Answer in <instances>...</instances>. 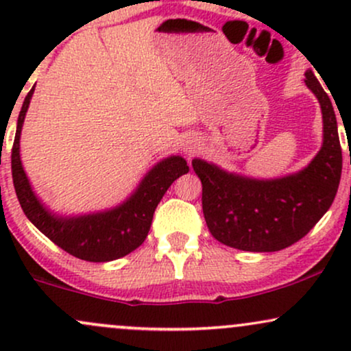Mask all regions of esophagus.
Returning <instances> with one entry per match:
<instances>
[{
    "label": "esophagus",
    "instance_id": "34e87169",
    "mask_svg": "<svg viewBox=\"0 0 351 351\" xmlns=\"http://www.w3.org/2000/svg\"><path fill=\"white\" fill-rule=\"evenodd\" d=\"M195 150H196V145H193V143H186V145H184V152H186L188 155H191V153H195Z\"/></svg>",
    "mask_w": 351,
    "mask_h": 351
}]
</instances>
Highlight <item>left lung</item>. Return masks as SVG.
Listing matches in <instances>:
<instances>
[{
    "label": "left lung",
    "instance_id": "8db88e82",
    "mask_svg": "<svg viewBox=\"0 0 351 351\" xmlns=\"http://www.w3.org/2000/svg\"><path fill=\"white\" fill-rule=\"evenodd\" d=\"M305 86L322 108L324 140L307 167L277 178H252L195 158L203 184V215L215 239L251 252H276L302 239L335 199L341 148L332 100L312 71Z\"/></svg>",
    "mask_w": 351,
    "mask_h": 351
}]
</instances>
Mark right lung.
<instances>
[{
  "label": "right lung",
  "mask_w": 351,
  "mask_h": 351,
  "mask_svg": "<svg viewBox=\"0 0 351 351\" xmlns=\"http://www.w3.org/2000/svg\"><path fill=\"white\" fill-rule=\"evenodd\" d=\"M34 87L24 99L16 125L11 153L13 183L24 215L44 236L72 256L88 263H110L120 259L147 239L153 213L160 199L181 175L189 171L186 160L171 155L160 160L145 173L136 188L117 206L82 215H60L52 211L36 195L21 162V130Z\"/></svg>",
  "instance_id": "right-lung-1"
}]
</instances>
